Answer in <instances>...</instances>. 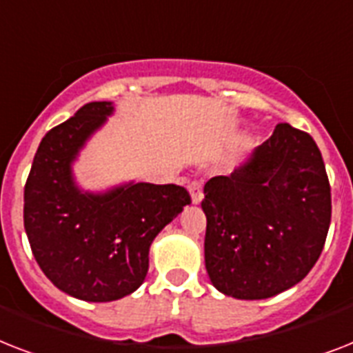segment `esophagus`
I'll return each instance as SVG.
<instances>
[{
	"mask_svg": "<svg viewBox=\"0 0 353 353\" xmlns=\"http://www.w3.org/2000/svg\"><path fill=\"white\" fill-rule=\"evenodd\" d=\"M188 190H190V198H192V203H201L203 199V187H201V181H192L188 185Z\"/></svg>",
	"mask_w": 353,
	"mask_h": 353,
	"instance_id": "esophagus-1",
	"label": "esophagus"
}]
</instances>
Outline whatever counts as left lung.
<instances>
[{
	"instance_id": "1",
	"label": "left lung",
	"mask_w": 353,
	"mask_h": 353,
	"mask_svg": "<svg viewBox=\"0 0 353 353\" xmlns=\"http://www.w3.org/2000/svg\"><path fill=\"white\" fill-rule=\"evenodd\" d=\"M205 268L216 290L260 301L290 290L323 252L332 194L321 150L279 124L231 176L205 183Z\"/></svg>"
}]
</instances>
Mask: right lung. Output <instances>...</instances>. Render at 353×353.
Segmentation results:
<instances>
[{"label": "right lung", "instance_id": "1", "mask_svg": "<svg viewBox=\"0 0 353 353\" xmlns=\"http://www.w3.org/2000/svg\"><path fill=\"white\" fill-rule=\"evenodd\" d=\"M113 113L90 102L46 133L23 192V225L36 262L58 290L88 302L119 301L143 284L150 245L190 205L179 185L126 183L84 192L73 161Z\"/></svg>", "mask_w": 353, "mask_h": 353}]
</instances>
